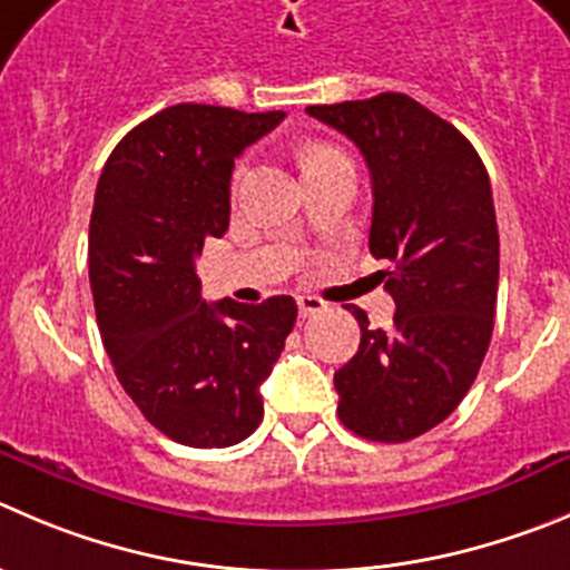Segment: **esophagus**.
<instances>
[{"instance_id":"1","label":"esophagus","mask_w":570,"mask_h":570,"mask_svg":"<svg viewBox=\"0 0 570 570\" xmlns=\"http://www.w3.org/2000/svg\"><path fill=\"white\" fill-rule=\"evenodd\" d=\"M296 305H299V316H316V313L324 311V302L318 296H296Z\"/></svg>"}]
</instances>
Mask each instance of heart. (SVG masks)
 Wrapping results in <instances>:
<instances>
[{"mask_svg":"<svg viewBox=\"0 0 570 570\" xmlns=\"http://www.w3.org/2000/svg\"><path fill=\"white\" fill-rule=\"evenodd\" d=\"M333 156H341L338 150L327 148V145H313V148H307L305 154H302V165H313V161H324V159H333ZM240 176V173H237Z\"/></svg>","mask_w":570,"mask_h":570,"instance_id":"1","label":"heart"}]
</instances>
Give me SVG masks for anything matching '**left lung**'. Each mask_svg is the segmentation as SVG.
<instances>
[{
  "mask_svg": "<svg viewBox=\"0 0 570 570\" xmlns=\"http://www.w3.org/2000/svg\"><path fill=\"white\" fill-rule=\"evenodd\" d=\"M357 145L372 176L370 252L389 259L392 330L370 327L335 372L338 416L372 442H409L453 414L492 338L498 224L490 176L462 131L409 95L311 106Z\"/></svg>",
  "mask_w": 570,
  "mask_h": 570,
  "instance_id": "1",
  "label": "left lung"
}]
</instances>
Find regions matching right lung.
Segmentation results:
<instances>
[{"mask_svg": "<svg viewBox=\"0 0 570 570\" xmlns=\"http://www.w3.org/2000/svg\"><path fill=\"white\" fill-rule=\"evenodd\" d=\"M285 111L178 102L108 156L89 224V282L102 346L145 420L189 448H229L263 420V386L296 302L200 299L195 257L229 229L235 159Z\"/></svg>", "mask_w": 570, "mask_h": 570, "instance_id": "obj_1", "label": "right lung"}]
</instances>
